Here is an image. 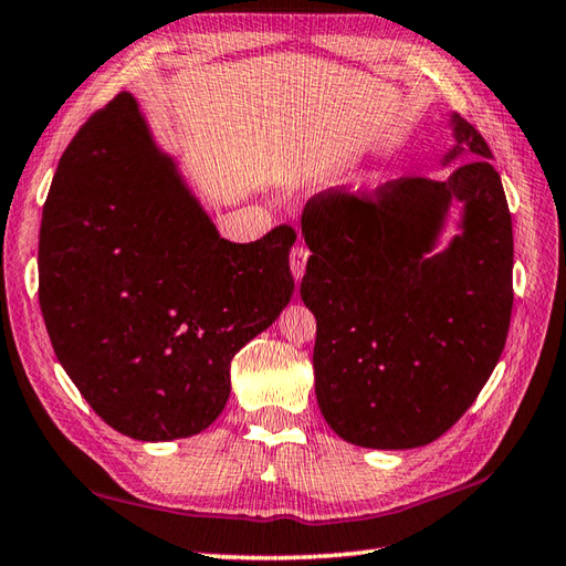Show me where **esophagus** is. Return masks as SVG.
<instances>
[{
    "mask_svg": "<svg viewBox=\"0 0 566 566\" xmlns=\"http://www.w3.org/2000/svg\"><path fill=\"white\" fill-rule=\"evenodd\" d=\"M307 259H310V250H307V247H302V244L293 247V252H291V271H293V275H295V281H300L302 275H305Z\"/></svg>",
    "mask_w": 566,
    "mask_h": 566,
    "instance_id": "34e87169",
    "label": "esophagus"
}]
</instances>
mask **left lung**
<instances>
[{"instance_id": "1", "label": "left lung", "mask_w": 566, "mask_h": 566, "mask_svg": "<svg viewBox=\"0 0 566 566\" xmlns=\"http://www.w3.org/2000/svg\"><path fill=\"white\" fill-rule=\"evenodd\" d=\"M449 177L326 189L302 211L312 250L300 295L316 316L314 389L340 439L367 449L434 442L473 406L504 350L514 235L502 177L473 124ZM451 200L464 232L431 254Z\"/></svg>"}]
</instances>
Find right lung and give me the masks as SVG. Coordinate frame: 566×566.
Returning a JSON list of instances; mask_svg holds the SVG:
<instances>
[{"label": "right lung", "instance_id": "right-lung-1", "mask_svg": "<svg viewBox=\"0 0 566 566\" xmlns=\"http://www.w3.org/2000/svg\"><path fill=\"white\" fill-rule=\"evenodd\" d=\"M295 238H220L117 93L66 146L43 206L38 297L54 355L117 432L199 434L228 403L232 357L293 297Z\"/></svg>", "mask_w": 566, "mask_h": 566}]
</instances>
